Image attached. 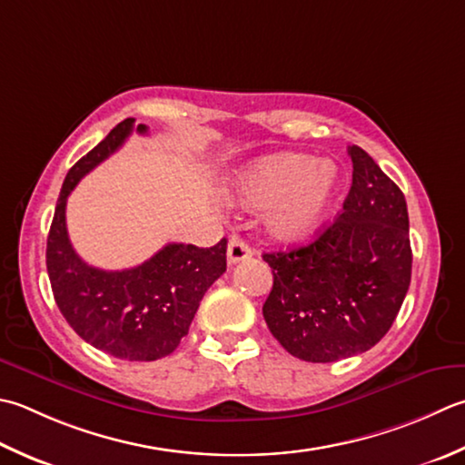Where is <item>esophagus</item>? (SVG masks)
<instances>
[{
    "label": "esophagus",
    "instance_id": "obj_1",
    "mask_svg": "<svg viewBox=\"0 0 465 465\" xmlns=\"http://www.w3.org/2000/svg\"><path fill=\"white\" fill-rule=\"evenodd\" d=\"M250 256H252V248L248 245V242H243L240 235H232L230 243H227V262L238 263Z\"/></svg>",
    "mask_w": 465,
    "mask_h": 465
}]
</instances>
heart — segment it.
<instances>
[{
    "label": "heart",
    "instance_id": "b5f03b06",
    "mask_svg": "<svg viewBox=\"0 0 465 465\" xmlns=\"http://www.w3.org/2000/svg\"><path fill=\"white\" fill-rule=\"evenodd\" d=\"M339 189L331 161L278 153L253 163L235 183V199L248 209L266 207V230L282 242H300L316 232Z\"/></svg>",
    "mask_w": 465,
    "mask_h": 465
}]
</instances>
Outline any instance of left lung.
Returning <instances> with one entry per match:
<instances>
[{"mask_svg": "<svg viewBox=\"0 0 465 465\" xmlns=\"http://www.w3.org/2000/svg\"><path fill=\"white\" fill-rule=\"evenodd\" d=\"M349 154L352 185L342 213L308 245L263 253L274 274L263 318L282 347L308 362L375 347L411 282L403 191L357 144Z\"/></svg>", "mask_w": 465, "mask_h": 465, "instance_id": "obj_1", "label": "left lung"}]
</instances>
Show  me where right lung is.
<instances>
[{
  "instance_id": "right-lung-1",
  "label": "right lung",
  "mask_w": 465,
  "mask_h": 465,
  "mask_svg": "<svg viewBox=\"0 0 465 465\" xmlns=\"http://www.w3.org/2000/svg\"><path fill=\"white\" fill-rule=\"evenodd\" d=\"M134 131L124 118L68 171L45 245V266L62 316L94 349L124 361H157L179 347L203 294L225 272L227 240L213 248L167 243L141 266L100 270L74 252L66 230V202L78 181L121 147ZM144 134L147 126L139 124Z\"/></svg>"
}]
</instances>
